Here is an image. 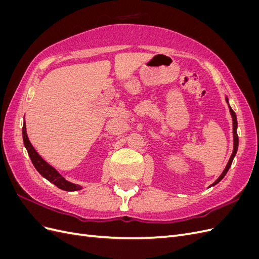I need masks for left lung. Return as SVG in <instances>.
Masks as SVG:
<instances>
[{"label": "left lung", "instance_id": "1", "mask_svg": "<svg viewBox=\"0 0 259 259\" xmlns=\"http://www.w3.org/2000/svg\"><path fill=\"white\" fill-rule=\"evenodd\" d=\"M226 101H227V104H228V107H229V111H230V114H231V116H232V133H233V150H232V154H231V156H230V159H229V161H228V163H227V165H226V167H225V169H224V171L222 173V175L219 176L215 182L211 184L209 187H211V186H215V185H217L219 182H221V180L225 177V175L227 174V171L229 170V168H230V166H231V164H232V161H233V159H234V156H236V154H237V151H238V147H239V137H238V133H237V128H238V121H237V115H236V112H234L232 109H231V107H230V105H229V101H228V97L226 96Z\"/></svg>", "mask_w": 259, "mask_h": 259}]
</instances>
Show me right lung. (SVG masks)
I'll return each mask as SVG.
<instances>
[{
	"mask_svg": "<svg viewBox=\"0 0 259 259\" xmlns=\"http://www.w3.org/2000/svg\"><path fill=\"white\" fill-rule=\"evenodd\" d=\"M22 139L34 167L45 179H48L50 183L54 184L55 186H57L59 189L65 190V191H77L82 189V186L68 182L64 176H61L58 173V170L56 168H54L52 165H50V164L44 159H42V156L35 151V149L33 148L32 145H31L30 140L28 138L25 122H23V126H22Z\"/></svg>",
	"mask_w": 259,
	"mask_h": 259,
	"instance_id": "add662e5",
	"label": "right lung"
}]
</instances>
